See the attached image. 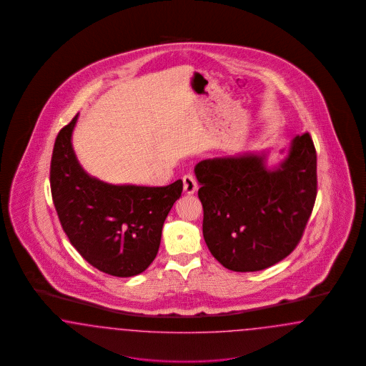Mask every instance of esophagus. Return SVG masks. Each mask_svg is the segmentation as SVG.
<instances>
[{
  "mask_svg": "<svg viewBox=\"0 0 366 366\" xmlns=\"http://www.w3.org/2000/svg\"><path fill=\"white\" fill-rule=\"evenodd\" d=\"M182 181H184V190H185L188 194L194 193V192L197 190V188H199L196 178L192 176V174H185L184 178H182Z\"/></svg>",
  "mask_w": 366,
  "mask_h": 366,
  "instance_id": "34e87169",
  "label": "esophagus"
}]
</instances>
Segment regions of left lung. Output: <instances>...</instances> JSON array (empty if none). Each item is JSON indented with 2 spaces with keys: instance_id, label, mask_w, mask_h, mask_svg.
Instances as JSON below:
<instances>
[{
  "instance_id": "1",
  "label": "left lung",
  "mask_w": 366,
  "mask_h": 366,
  "mask_svg": "<svg viewBox=\"0 0 366 366\" xmlns=\"http://www.w3.org/2000/svg\"><path fill=\"white\" fill-rule=\"evenodd\" d=\"M265 155L199 162L203 235L227 269L253 272L287 257L300 244L317 194V159L310 134L292 140L289 155L268 170Z\"/></svg>"
}]
</instances>
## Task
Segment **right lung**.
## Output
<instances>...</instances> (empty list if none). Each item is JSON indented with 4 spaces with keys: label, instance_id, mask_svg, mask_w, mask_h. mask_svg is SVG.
<instances>
[{
    "label": "right lung",
    "instance_id": "right-lung-1",
    "mask_svg": "<svg viewBox=\"0 0 366 366\" xmlns=\"http://www.w3.org/2000/svg\"><path fill=\"white\" fill-rule=\"evenodd\" d=\"M76 121L77 114L59 131L50 163L61 226L81 257L99 271L119 278L142 274L157 257L163 223L181 196L182 181L136 187L88 176L71 142Z\"/></svg>",
    "mask_w": 366,
    "mask_h": 366
}]
</instances>
